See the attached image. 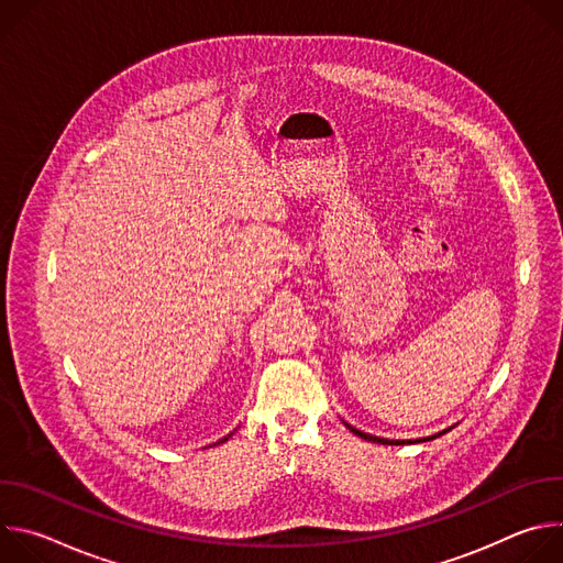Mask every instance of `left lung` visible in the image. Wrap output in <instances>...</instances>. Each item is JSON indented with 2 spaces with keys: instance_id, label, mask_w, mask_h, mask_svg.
I'll list each match as a JSON object with an SVG mask.
<instances>
[{
  "instance_id": "left-lung-1",
  "label": "left lung",
  "mask_w": 563,
  "mask_h": 563,
  "mask_svg": "<svg viewBox=\"0 0 563 563\" xmlns=\"http://www.w3.org/2000/svg\"><path fill=\"white\" fill-rule=\"evenodd\" d=\"M356 437H361V439H365V441H374V443H383V445H400V443H415V441H389V439H380V437H372V434H365V432H361V430H356V428H352V426H347ZM439 437V434H437ZM430 439H434V437H430ZM419 441H428V439H419Z\"/></svg>"
}]
</instances>
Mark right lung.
<instances>
[{"instance_id": "add662e5", "label": "right lung", "mask_w": 563, "mask_h": 563, "mask_svg": "<svg viewBox=\"0 0 563 563\" xmlns=\"http://www.w3.org/2000/svg\"><path fill=\"white\" fill-rule=\"evenodd\" d=\"M222 441H227V437H224V439H222ZM222 441H220V443H222Z\"/></svg>"}]
</instances>
